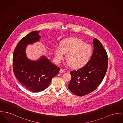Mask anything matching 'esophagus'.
Instances as JSON below:
<instances>
[{"instance_id":"obj_1","label":"esophagus","mask_w":123,"mask_h":123,"mask_svg":"<svg viewBox=\"0 0 123 123\" xmlns=\"http://www.w3.org/2000/svg\"><path fill=\"white\" fill-rule=\"evenodd\" d=\"M60 73H65V71L64 70H63V69H60Z\"/></svg>"}]
</instances>
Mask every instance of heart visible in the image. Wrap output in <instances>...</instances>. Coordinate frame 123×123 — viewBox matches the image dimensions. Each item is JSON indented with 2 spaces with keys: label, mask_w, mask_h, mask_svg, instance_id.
<instances>
[{
  "label": "heart",
  "mask_w": 123,
  "mask_h": 123,
  "mask_svg": "<svg viewBox=\"0 0 123 123\" xmlns=\"http://www.w3.org/2000/svg\"><path fill=\"white\" fill-rule=\"evenodd\" d=\"M93 54L92 46L76 38L67 39L62 42V47L58 46L55 50V58L58 63L68 54L67 61L71 67L79 68L85 65Z\"/></svg>",
  "instance_id": "obj_1"
}]
</instances>
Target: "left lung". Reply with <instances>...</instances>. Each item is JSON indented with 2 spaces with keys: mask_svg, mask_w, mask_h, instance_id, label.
Instances as JSON below:
<instances>
[{
  "mask_svg": "<svg viewBox=\"0 0 123 123\" xmlns=\"http://www.w3.org/2000/svg\"><path fill=\"white\" fill-rule=\"evenodd\" d=\"M94 50L90 61L81 68L71 71L68 88L78 96H83L95 90L106 73L108 57L106 51L97 38L93 40Z\"/></svg>",
  "mask_w": 123,
  "mask_h": 123,
  "instance_id": "1",
  "label": "left lung"
}]
</instances>
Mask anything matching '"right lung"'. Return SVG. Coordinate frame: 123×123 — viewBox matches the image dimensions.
Returning a JSON list of instances; mask_svg holds the SVG:
<instances>
[{
  "label": "right lung",
  "mask_w": 123,
  "mask_h": 123,
  "mask_svg": "<svg viewBox=\"0 0 123 123\" xmlns=\"http://www.w3.org/2000/svg\"><path fill=\"white\" fill-rule=\"evenodd\" d=\"M38 31H33L18 42L14 50L12 62L13 72L18 80L28 90L39 92L47 88L60 68L44 56L36 61L29 60L25 54L27 44L39 41Z\"/></svg>",
  "instance_id": "add662e5"
}]
</instances>
